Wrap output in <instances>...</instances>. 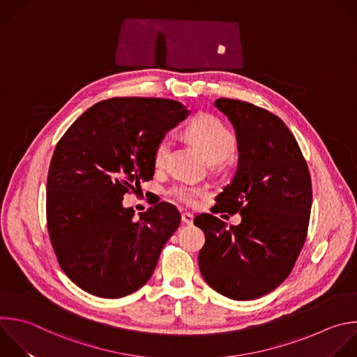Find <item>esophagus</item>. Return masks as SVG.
Listing matches in <instances>:
<instances>
[{
  "label": "esophagus",
  "mask_w": 357,
  "mask_h": 357,
  "mask_svg": "<svg viewBox=\"0 0 357 357\" xmlns=\"http://www.w3.org/2000/svg\"><path fill=\"white\" fill-rule=\"evenodd\" d=\"M182 221L188 225L193 224V215L190 213H182Z\"/></svg>",
  "instance_id": "1"
}]
</instances>
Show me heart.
<instances>
[{
  "instance_id": "obj_1",
  "label": "heart",
  "mask_w": 357,
  "mask_h": 357,
  "mask_svg": "<svg viewBox=\"0 0 357 357\" xmlns=\"http://www.w3.org/2000/svg\"><path fill=\"white\" fill-rule=\"evenodd\" d=\"M188 136L200 149L203 155L210 164L225 161L235 151L234 133L214 116H199L188 128ZM172 139L169 136L162 137L154 150V164L157 168H162L171 153ZM168 195L183 206H195L197 199L206 195V189L189 183L174 185Z\"/></svg>"
}]
</instances>
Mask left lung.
Segmentation results:
<instances>
[{"mask_svg": "<svg viewBox=\"0 0 357 357\" xmlns=\"http://www.w3.org/2000/svg\"><path fill=\"white\" fill-rule=\"evenodd\" d=\"M214 106L235 130L238 167L213 213H240L241 222L227 228L213 214L195 217L206 236L199 268L217 293L254 300L275 290L294 268L308 229L311 176L280 117L236 99L220 98Z\"/></svg>", "mask_w": 357, "mask_h": 357, "instance_id": "8db88e82", "label": "left lung"}]
</instances>
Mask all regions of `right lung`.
Segmentation results:
<instances>
[{"instance_id": "obj_1", "label": "right lung", "mask_w": 357, "mask_h": 357, "mask_svg": "<svg viewBox=\"0 0 357 357\" xmlns=\"http://www.w3.org/2000/svg\"><path fill=\"white\" fill-rule=\"evenodd\" d=\"M189 113L172 99L112 98L85 110L57 143L47 228L61 269L86 293L121 298L151 278L181 214L162 202L136 220L122 200L153 179L155 146Z\"/></svg>"}]
</instances>
